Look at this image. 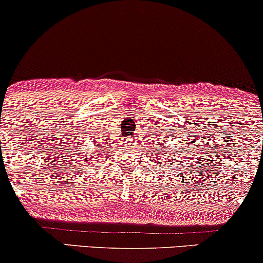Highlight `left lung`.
Segmentation results:
<instances>
[{"instance_id": "8db88e82", "label": "left lung", "mask_w": 263, "mask_h": 263, "mask_svg": "<svg viewBox=\"0 0 263 263\" xmlns=\"http://www.w3.org/2000/svg\"><path fill=\"white\" fill-rule=\"evenodd\" d=\"M165 152H167V151H165ZM159 161H161V159H159ZM163 161H164V159H163Z\"/></svg>"}]
</instances>
